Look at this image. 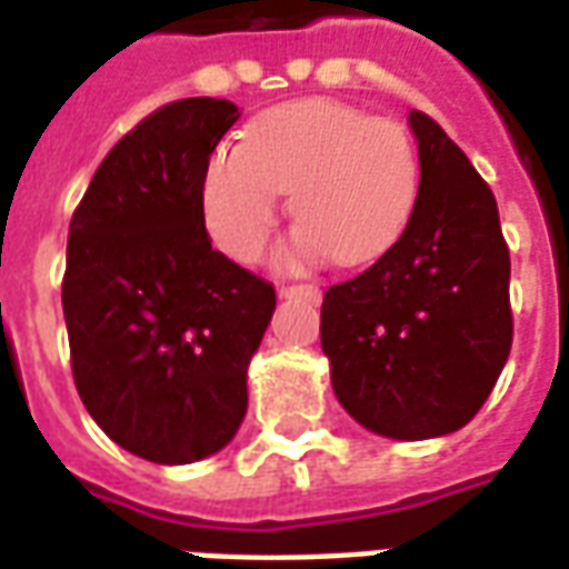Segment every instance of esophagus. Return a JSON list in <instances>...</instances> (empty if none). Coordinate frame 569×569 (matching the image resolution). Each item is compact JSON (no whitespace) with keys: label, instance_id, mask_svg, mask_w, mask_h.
Here are the masks:
<instances>
[{"label":"esophagus","instance_id":"obj_1","mask_svg":"<svg viewBox=\"0 0 569 569\" xmlns=\"http://www.w3.org/2000/svg\"><path fill=\"white\" fill-rule=\"evenodd\" d=\"M280 296H283V298H305V301H310V305H320L322 289L317 283H292V286H280Z\"/></svg>","mask_w":569,"mask_h":569}]
</instances>
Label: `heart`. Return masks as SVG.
<instances>
[{"label": "heart", "instance_id": "obj_1", "mask_svg": "<svg viewBox=\"0 0 569 569\" xmlns=\"http://www.w3.org/2000/svg\"><path fill=\"white\" fill-rule=\"evenodd\" d=\"M292 191L296 234L280 264L332 256L366 264L402 237L420 191V154L406 124L338 100H298L259 116L247 140L212 151L200 207L210 237L234 261L259 259Z\"/></svg>", "mask_w": 569, "mask_h": 569}]
</instances>
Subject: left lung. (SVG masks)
I'll return each mask as SVG.
<instances>
[{"label":"left lung","instance_id":"8db88e82","mask_svg":"<svg viewBox=\"0 0 569 569\" xmlns=\"http://www.w3.org/2000/svg\"><path fill=\"white\" fill-rule=\"evenodd\" d=\"M420 191L381 259L322 296L320 341L347 415L387 439L466 427L512 350L509 247L488 182L423 112Z\"/></svg>","mask_w":569,"mask_h":569}]
</instances>
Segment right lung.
Segmentation results:
<instances>
[{
    "label": "right lung",
    "mask_w": 569,
    "mask_h": 569,
    "mask_svg": "<svg viewBox=\"0 0 569 569\" xmlns=\"http://www.w3.org/2000/svg\"><path fill=\"white\" fill-rule=\"evenodd\" d=\"M237 118L212 97L154 109L106 154L69 222L76 390L109 439L151 463H194L234 439L277 305L203 224V170Z\"/></svg>",
    "instance_id": "right-lung-1"
}]
</instances>
